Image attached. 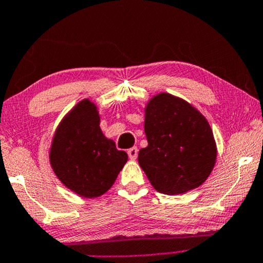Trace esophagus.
Segmentation results:
<instances>
[{
  "label": "esophagus",
  "mask_w": 263,
  "mask_h": 263,
  "mask_svg": "<svg viewBox=\"0 0 263 263\" xmlns=\"http://www.w3.org/2000/svg\"><path fill=\"white\" fill-rule=\"evenodd\" d=\"M138 153H139V151L136 147H133V148H130V149H128V157L130 159L138 158Z\"/></svg>",
  "instance_id": "1"
}]
</instances>
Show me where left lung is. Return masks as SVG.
I'll return each mask as SVG.
<instances>
[{"label":"left lung","mask_w":263,"mask_h":263,"mask_svg":"<svg viewBox=\"0 0 263 263\" xmlns=\"http://www.w3.org/2000/svg\"><path fill=\"white\" fill-rule=\"evenodd\" d=\"M144 133L148 146L139 152V165L157 191L180 195L206 180L216 160L214 134L187 102L155 96L146 108Z\"/></svg>","instance_id":"obj_1"}]
</instances>
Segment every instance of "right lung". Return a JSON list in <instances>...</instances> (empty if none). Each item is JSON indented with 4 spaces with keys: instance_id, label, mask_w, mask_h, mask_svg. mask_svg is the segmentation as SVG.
Segmentation results:
<instances>
[{
    "instance_id": "1",
    "label": "right lung",
    "mask_w": 263,
    "mask_h": 263,
    "mask_svg": "<svg viewBox=\"0 0 263 263\" xmlns=\"http://www.w3.org/2000/svg\"><path fill=\"white\" fill-rule=\"evenodd\" d=\"M49 159L64 185L79 196L92 198L111 187L128 155L105 139L96 106L85 100L57 129Z\"/></svg>"
}]
</instances>
